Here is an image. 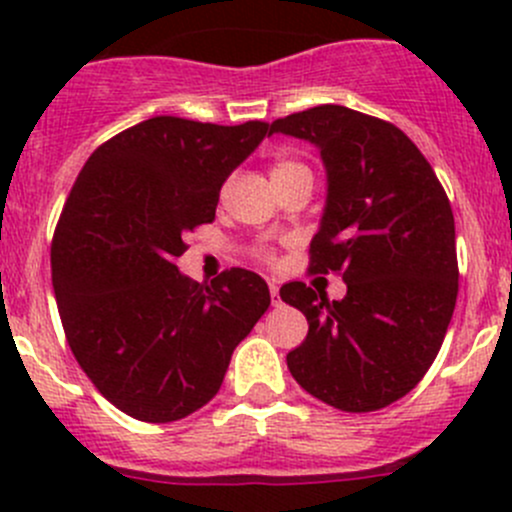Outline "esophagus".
Returning <instances> with one entry per match:
<instances>
[{"instance_id": "esophagus-1", "label": "esophagus", "mask_w": 512, "mask_h": 512, "mask_svg": "<svg viewBox=\"0 0 512 512\" xmlns=\"http://www.w3.org/2000/svg\"><path fill=\"white\" fill-rule=\"evenodd\" d=\"M270 297H272V304H280L282 299H280V285H277L275 280L270 282Z\"/></svg>"}]
</instances>
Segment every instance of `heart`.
Returning <instances> with one entry per match:
<instances>
[{"label": "heart", "mask_w": 512, "mask_h": 512, "mask_svg": "<svg viewBox=\"0 0 512 512\" xmlns=\"http://www.w3.org/2000/svg\"><path fill=\"white\" fill-rule=\"evenodd\" d=\"M294 170H307V168H304L302 163H297V160H292V158H277L275 163H272V180L282 178V175H287V173H294ZM260 260L270 262L272 252L270 250H260Z\"/></svg>", "instance_id": "1"}]
</instances>
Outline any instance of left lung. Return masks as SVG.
<instances>
[{
  "instance_id": "1",
  "label": "left lung",
  "mask_w": 512,
  "mask_h": 512,
  "mask_svg": "<svg viewBox=\"0 0 512 512\" xmlns=\"http://www.w3.org/2000/svg\"><path fill=\"white\" fill-rule=\"evenodd\" d=\"M270 133L314 143L327 165V208L309 272H337L347 297L304 282L280 289L309 332L287 354L297 384L349 414L394 404L441 349L458 297L453 210L416 143L394 123L347 106L277 118Z\"/></svg>"
}]
</instances>
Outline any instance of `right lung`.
<instances>
[{"mask_svg": "<svg viewBox=\"0 0 512 512\" xmlns=\"http://www.w3.org/2000/svg\"><path fill=\"white\" fill-rule=\"evenodd\" d=\"M267 133L265 121L156 116L101 143L76 178L51 240V282L71 352L123 414L168 423L203 409L270 307L255 272L230 267L200 285L175 265Z\"/></svg>", "mask_w": 512, "mask_h": 512, "instance_id": "1", "label": "right lung"}]
</instances>
